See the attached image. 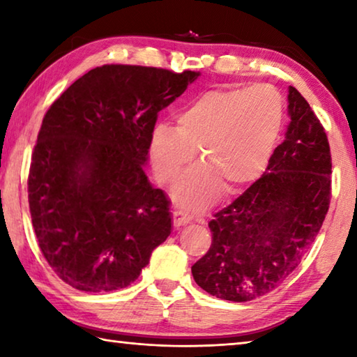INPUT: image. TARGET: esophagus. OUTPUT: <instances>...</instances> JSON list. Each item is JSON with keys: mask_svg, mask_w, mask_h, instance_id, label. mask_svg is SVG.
I'll use <instances>...</instances> for the list:
<instances>
[{"mask_svg": "<svg viewBox=\"0 0 357 357\" xmlns=\"http://www.w3.org/2000/svg\"><path fill=\"white\" fill-rule=\"evenodd\" d=\"M187 223H190V217L183 214V213H179V211H174V213H173V225L179 228V227L187 225Z\"/></svg>", "mask_w": 357, "mask_h": 357, "instance_id": "obj_1", "label": "esophagus"}]
</instances>
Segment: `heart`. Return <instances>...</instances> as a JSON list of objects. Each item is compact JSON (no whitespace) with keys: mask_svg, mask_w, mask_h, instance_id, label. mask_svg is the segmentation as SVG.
Returning a JSON list of instances; mask_svg holds the SVG:
<instances>
[{"mask_svg":"<svg viewBox=\"0 0 357 357\" xmlns=\"http://www.w3.org/2000/svg\"><path fill=\"white\" fill-rule=\"evenodd\" d=\"M283 123V100L271 84L214 88L198 94L176 114L174 128L155 126L149 157L155 178L172 187L197 167L174 192L185 209L213 203L223 184L236 192L261 176L274 153Z\"/></svg>","mask_w":357,"mask_h":357,"instance_id":"b5f03b06","label":"heart"}]
</instances>
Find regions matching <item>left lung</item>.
<instances>
[{"label":"left lung","mask_w":357,"mask_h":357,"mask_svg":"<svg viewBox=\"0 0 357 357\" xmlns=\"http://www.w3.org/2000/svg\"><path fill=\"white\" fill-rule=\"evenodd\" d=\"M288 116L285 140L266 173L209 222L213 243L192 266V275L215 298L245 302L273 291L298 268L328 214L329 142L293 86Z\"/></svg>","instance_id":"8db88e82"}]
</instances>
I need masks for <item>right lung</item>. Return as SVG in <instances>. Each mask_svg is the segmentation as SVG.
I'll return each mask as SVG.
<instances>
[{
	"instance_id": "1",
	"label": "right lung",
	"mask_w": 357,
	"mask_h": 357,
	"mask_svg": "<svg viewBox=\"0 0 357 357\" xmlns=\"http://www.w3.org/2000/svg\"><path fill=\"white\" fill-rule=\"evenodd\" d=\"M200 72L105 64L48 108L28 176L42 255L80 291L129 287L172 233L170 202L144 173L157 114Z\"/></svg>"
}]
</instances>
